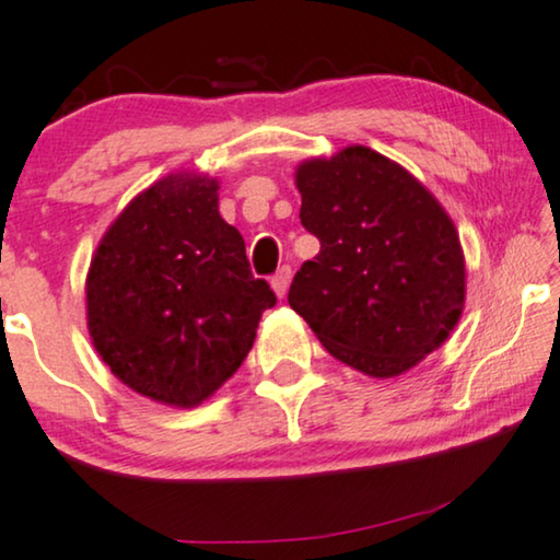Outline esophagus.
I'll use <instances>...</instances> for the list:
<instances>
[{
    "label": "esophagus",
    "mask_w": 560,
    "mask_h": 560,
    "mask_svg": "<svg viewBox=\"0 0 560 560\" xmlns=\"http://www.w3.org/2000/svg\"><path fill=\"white\" fill-rule=\"evenodd\" d=\"M289 283H291V269H289V266H281V269H279L277 273H273V279H271V289H273V294H277L279 299L287 296Z\"/></svg>",
    "instance_id": "obj_1"
}]
</instances>
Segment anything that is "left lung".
Returning a JSON list of instances; mask_svg holds the SVG:
<instances>
[{
    "instance_id": "left-lung-1",
    "label": "left lung",
    "mask_w": 560,
    "mask_h": 560,
    "mask_svg": "<svg viewBox=\"0 0 560 560\" xmlns=\"http://www.w3.org/2000/svg\"><path fill=\"white\" fill-rule=\"evenodd\" d=\"M302 226L319 254L289 304L334 360L374 380L410 372L445 345L465 306L460 236L440 200L366 145L296 165Z\"/></svg>"
}]
</instances>
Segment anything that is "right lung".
Listing matches in <instances>:
<instances>
[{
    "label": "right lung",
    "mask_w": 560,
    "mask_h": 560,
    "mask_svg": "<svg viewBox=\"0 0 560 560\" xmlns=\"http://www.w3.org/2000/svg\"><path fill=\"white\" fill-rule=\"evenodd\" d=\"M219 178L175 171L122 208L90 261L88 331L110 372L190 410L233 377L277 296L219 213Z\"/></svg>",
    "instance_id": "right-lung-1"
}]
</instances>
